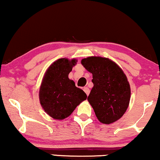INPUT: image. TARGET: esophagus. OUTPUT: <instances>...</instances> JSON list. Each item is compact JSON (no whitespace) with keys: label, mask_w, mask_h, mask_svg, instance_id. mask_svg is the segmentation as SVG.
<instances>
[{"label":"esophagus","mask_w":160,"mask_h":160,"mask_svg":"<svg viewBox=\"0 0 160 160\" xmlns=\"http://www.w3.org/2000/svg\"><path fill=\"white\" fill-rule=\"evenodd\" d=\"M83 91L85 92V93L86 94V95H88V94H89V89H88V88H87V87H84L83 88Z\"/></svg>","instance_id":"34e87169"}]
</instances>
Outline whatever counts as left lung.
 I'll use <instances>...</instances> for the list:
<instances>
[{
	"label": "left lung",
	"instance_id": "1",
	"mask_svg": "<svg viewBox=\"0 0 160 160\" xmlns=\"http://www.w3.org/2000/svg\"><path fill=\"white\" fill-rule=\"evenodd\" d=\"M81 64L92 74L94 86L88 97L100 122L112 124L121 118L130 100V86L122 69L105 57H89Z\"/></svg>",
	"mask_w": 160,
	"mask_h": 160
}]
</instances>
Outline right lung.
Masks as SVG:
<instances>
[{
    "mask_svg": "<svg viewBox=\"0 0 160 160\" xmlns=\"http://www.w3.org/2000/svg\"><path fill=\"white\" fill-rule=\"evenodd\" d=\"M78 60L57 59L47 69L39 88V101L48 115L57 120L68 117L87 98L82 89L76 87L68 78L69 73Z\"/></svg>",
    "mask_w": 160,
    "mask_h": 160,
    "instance_id": "obj_1",
    "label": "right lung"
}]
</instances>
